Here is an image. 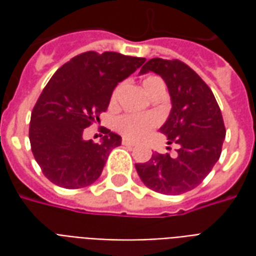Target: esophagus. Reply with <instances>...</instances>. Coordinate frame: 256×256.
Here are the masks:
<instances>
[{
	"mask_svg": "<svg viewBox=\"0 0 256 256\" xmlns=\"http://www.w3.org/2000/svg\"><path fill=\"white\" fill-rule=\"evenodd\" d=\"M122 144L123 145H126V146H136V142H133V141H130V140H126V138H123L122 140Z\"/></svg>",
	"mask_w": 256,
	"mask_h": 256,
	"instance_id": "obj_1",
	"label": "esophagus"
}]
</instances>
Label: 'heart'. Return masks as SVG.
I'll return each mask as SVG.
<instances>
[{
    "label": "heart",
    "instance_id": "b5f03b06",
    "mask_svg": "<svg viewBox=\"0 0 256 256\" xmlns=\"http://www.w3.org/2000/svg\"><path fill=\"white\" fill-rule=\"evenodd\" d=\"M142 84H144V89L150 96L156 93L159 89H164L163 80L159 76H155V75L146 76ZM118 93H119V88H116L112 93V102L116 101ZM158 124H159V116L154 115V114H148V115H132V114H128V115H122V116L118 118L116 122H115V128L123 137L137 141V140L146 137L152 132V128H155Z\"/></svg>",
    "mask_w": 256,
    "mask_h": 256
}]
</instances>
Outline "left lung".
I'll return each instance as SVG.
<instances>
[{"mask_svg": "<svg viewBox=\"0 0 256 256\" xmlns=\"http://www.w3.org/2000/svg\"><path fill=\"white\" fill-rule=\"evenodd\" d=\"M160 75L172 97V111L160 132L177 155L154 154L136 170L145 186L163 194L192 190L218 162L226 130L212 92L192 68L180 60L150 58L140 74ZM170 150V146H167Z\"/></svg>", "mask_w": 256, "mask_h": 256, "instance_id": "left-lung-1", "label": "left lung"}]
</instances>
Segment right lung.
I'll return each instance as SVG.
<instances>
[{"instance_id":"right-lung-1","label":"right lung","mask_w":256,"mask_h":256,"mask_svg":"<svg viewBox=\"0 0 256 256\" xmlns=\"http://www.w3.org/2000/svg\"><path fill=\"white\" fill-rule=\"evenodd\" d=\"M144 62L116 52H84L53 74L31 112L28 132L32 155L50 182L78 189L100 177L122 138L106 128L96 144L84 141V128L100 120L116 84Z\"/></svg>"}]
</instances>
